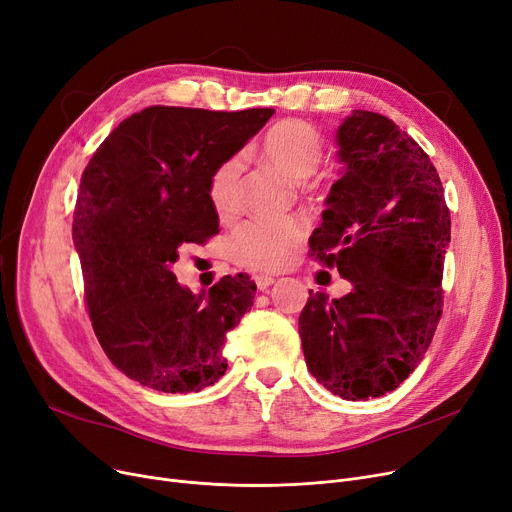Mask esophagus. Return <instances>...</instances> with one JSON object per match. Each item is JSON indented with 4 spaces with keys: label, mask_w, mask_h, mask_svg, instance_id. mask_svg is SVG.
I'll return each instance as SVG.
<instances>
[{
    "label": "esophagus",
    "mask_w": 512,
    "mask_h": 512,
    "mask_svg": "<svg viewBox=\"0 0 512 512\" xmlns=\"http://www.w3.org/2000/svg\"><path fill=\"white\" fill-rule=\"evenodd\" d=\"M276 280L272 276H255V284L259 290H267Z\"/></svg>",
    "instance_id": "esophagus-1"
}]
</instances>
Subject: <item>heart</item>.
Listing matches in <instances>:
<instances>
[{"label":"heart","mask_w":512,"mask_h":512,"mask_svg":"<svg viewBox=\"0 0 512 512\" xmlns=\"http://www.w3.org/2000/svg\"><path fill=\"white\" fill-rule=\"evenodd\" d=\"M259 157L286 180L301 182L317 170L324 157V139L311 124L288 118L265 132ZM238 176L240 157L234 155L224 159L207 180V199L220 218H230L236 211ZM305 230V222L294 215L280 220H251L232 232L228 253L249 270H280L301 245Z\"/></svg>","instance_id":"heart-1"}]
</instances>
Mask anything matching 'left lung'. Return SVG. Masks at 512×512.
Returning <instances> with one entry per match:
<instances>
[{
	"instance_id": "obj_1",
	"label": "left lung",
	"mask_w": 512,
	"mask_h": 512,
	"mask_svg": "<svg viewBox=\"0 0 512 512\" xmlns=\"http://www.w3.org/2000/svg\"><path fill=\"white\" fill-rule=\"evenodd\" d=\"M336 145L340 178L309 245L353 288L340 299L309 290L299 334L321 386L367 400L405 382L434 338L450 213L427 153L386 116L355 110Z\"/></svg>"
}]
</instances>
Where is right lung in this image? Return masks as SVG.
I'll list each match as a JSON object with an SVG mask.
<instances>
[{
  "label": "right lung",
  "instance_id": "1",
  "mask_svg": "<svg viewBox=\"0 0 512 512\" xmlns=\"http://www.w3.org/2000/svg\"><path fill=\"white\" fill-rule=\"evenodd\" d=\"M272 114L153 105L124 120L80 178L72 238L93 330L141 386L186 394L226 373V334L251 311L257 286L238 274L193 294L172 265L184 242L218 232L207 180Z\"/></svg>",
  "mask_w": 512,
  "mask_h": 512
}]
</instances>
